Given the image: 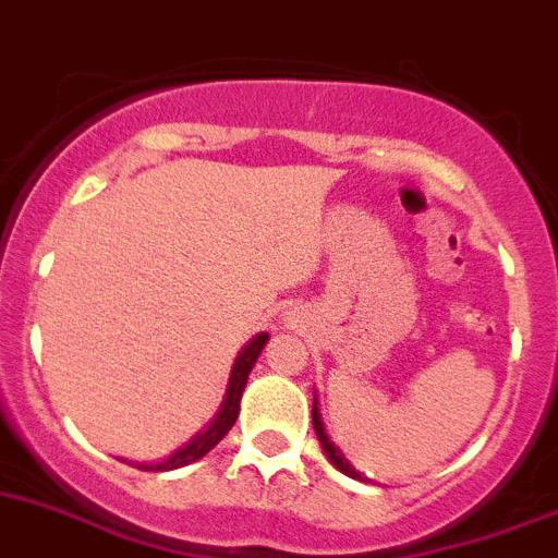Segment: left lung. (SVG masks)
<instances>
[{
    "label": "left lung",
    "instance_id": "obj_1",
    "mask_svg": "<svg viewBox=\"0 0 558 558\" xmlns=\"http://www.w3.org/2000/svg\"><path fill=\"white\" fill-rule=\"evenodd\" d=\"M312 422H314V429H317V438H319V444H322V449H325V453H327V459H330L332 464H336L338 470H341V473H347L349 478H357V481H363V475H360V470H354L352 464H349V459L343 457V451L338 449L336 444H332L330 438H327V433H325V424H322V416H319V403H317V392H314V408H312Z\"/></svg>",
    "mask_w": 558,
    "mask_h": 558
}]
</instances>
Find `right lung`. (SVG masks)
Wrapping results in <instances>:
<instances>
[{
    "label": "right lung",
    "mask_w": 558,
    "mask_h": 558,
    "mask_svg": "<svg viewBox=\"0 0 558 558\" xmlns=\"http://www.w3.org/2000/svg\"><path fill=\"white\" fill-rule=\"evenodd\" d=\"M266 341H268V332H260V336H255L244 349H241L236 363L231 367V378H228V389H226V398H222L220 411L215 413V418H211L198 435H193L182 449L169 453V457L160 459V462H145V464H136V468L150 470V473H163V470H177V468H185V464L198 462L201 457H206V453L215 449V446L226 438L228 429L236 424L241 392H244L246 378H250V371L255 367V360L260 357Z\"/></svg>",
    "instance_id": "right-lung-1"
}]
</instances>
